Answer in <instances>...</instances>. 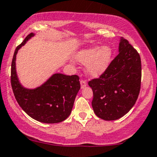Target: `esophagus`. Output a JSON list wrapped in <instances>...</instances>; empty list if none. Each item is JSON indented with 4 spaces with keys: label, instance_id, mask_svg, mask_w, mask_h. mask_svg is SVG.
<instances>
[{
    "label": "esophagus",
    "instance_id": "obj_1",
    "mask_svg": "<svg viewBox=\"0 0 157 157\" xmlns=\"http://www.w3.org/2000/svg\"><path fill=\"white\" fill-rule=\"evenodd\" d=\"M86 84H87V82H86V80H81L80 81L81 89H84V88L86 86Z\"/></svg>",
    "mask_w": 157,
    "mask_h": 157
}]
</instances>
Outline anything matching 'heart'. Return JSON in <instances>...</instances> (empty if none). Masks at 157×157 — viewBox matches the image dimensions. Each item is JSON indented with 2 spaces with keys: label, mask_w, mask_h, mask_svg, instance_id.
<instances>
[{
  "label": "heart",
  "mask_w": 157,
  "mask_h": 157,
  "mask_svg": "<svg viewBox=\"0 0 157 157\" xmlns=\"http://www.w3.org/2000/svg\"><path fill=\"white\" fill-rule=\"evenodd\" d=\"M112 55L113 51L109 45H103L100 47L91 46L77 52L76 60L80 63L85 64V71L88 75L97 77L109 68Z\"/></svg>",
  "instance_id": "heart-1"
}]
</instances>
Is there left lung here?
Returning <instances> with one entry per match:
<instances>
[{"label":"left lung","instance_id":"left-lung-1","mask_svg":"<svg viewBox=\"0 0 157 157\" xmlns=\"http://www.w3.org/2000/svg\"><path fill=\"white\" fill-rule=\"evenodd\" d=\"M141 60L127 40L120 38L119 54L100 78L89 82L94 112L104 120H116L128 112L137 100L141 85Z\"/></svg>","mask_w":157,"mask_h":157}]
</instances>
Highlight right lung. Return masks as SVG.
Returning <instances> with one entry per match:
<instances>
[{
	"label": "right lung",
	"mask_w": 157,
	"mask_h": 157,
	"mask_svg": "<svg viewBox=\"0 0 157 157\" xmlns=\"http://www.w3.org/2000/svg\"><path fill=\"white\" fill-rule=\"evenodd\" d=\"M35 35L29 34L16 48L11 69V84L16 100L32 119L44 123H58L68 117L80 89L77 75L56 73L35 89H27L20 82L16 71V56L19 49Z\"/></svg>",
	"instance_id": "1"
}]
</instances>
